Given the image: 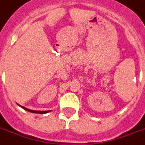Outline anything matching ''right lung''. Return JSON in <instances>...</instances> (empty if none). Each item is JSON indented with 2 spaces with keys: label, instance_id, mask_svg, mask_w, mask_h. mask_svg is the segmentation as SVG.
<instances>
[{
  "label": "right lung",
  "instance_id": "add662e5",
  "mask_svg": "<svg viewBox=\"0 0 145 145\" xmlns=\"http://www.w3.org/2000/svg\"><path fill=\"white\" fill-rule=\"evenodd\" d=\"M21 107H22V108L24 109V110H25L27 111H29V112H31V113H41V114H44V113H48V112H50V110H48V111H37V110H29V109H27L25 108V107H24V106H21Z\"/></svg>",
  "mask_w": 145,
  "mask_h": 145
}]
</instances>
